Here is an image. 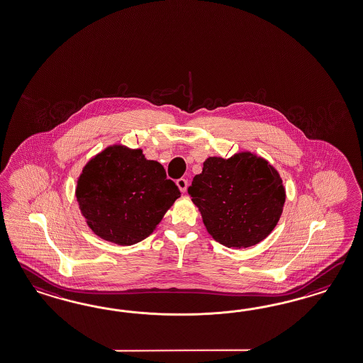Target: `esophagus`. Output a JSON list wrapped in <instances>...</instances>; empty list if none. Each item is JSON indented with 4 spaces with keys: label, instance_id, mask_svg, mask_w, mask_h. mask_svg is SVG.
<instances>
[{
    "label": "esophagus",
    "instance_id": "34e87169",
    "mask_svg": "<svg viewBox=\"0 0 363 363\" xmlns=\"http://www.w3.org/2000/svg\"><path fill=\"white\" fill-rule=\"evenodd\" d=\"M177 186L182 193H185L186 190H187V179L179 178V179H177Z\"/></svg>",
    "mask_w": 363,
    "mask_h": 363
}]
</instances>
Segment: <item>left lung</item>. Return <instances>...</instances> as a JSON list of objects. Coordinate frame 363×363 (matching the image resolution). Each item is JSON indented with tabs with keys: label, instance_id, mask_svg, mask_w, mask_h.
<instances>
[{
	"label": "left lung",
	"instance_id": "8db88e82",
	"mask_svg": "<svg viewBox=\"0 0 363 363\" xmlns=\"http://www.w3.org/2000/svg\"><path fill=\"white\" fill-rule=\"evenodd\" d=\"M193 203L213 240L227 247H249L278 224L286 190L278 170L252 152L230 159L208 157L189 187Z\"/></svg>",
	"mask_w": 363,
	"mask_h": 363
}]
</instances>
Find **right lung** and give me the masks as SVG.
<instances>
[{"instance_id":"add662e5","label":"right lung","mask_w":363,"mask_h":363,"mask_svg":"<svg viewBox=\"0 0 363 363\" xmlns=\"http://www.w3.org/2000/svg\"><path fill=\"white\" fill-rule=\"evenodd\" d=\"M179 196L160 162L121 144L89 160L76 187L89 228L123 247L148 238Z\"/></svg>"}]
</instances>
